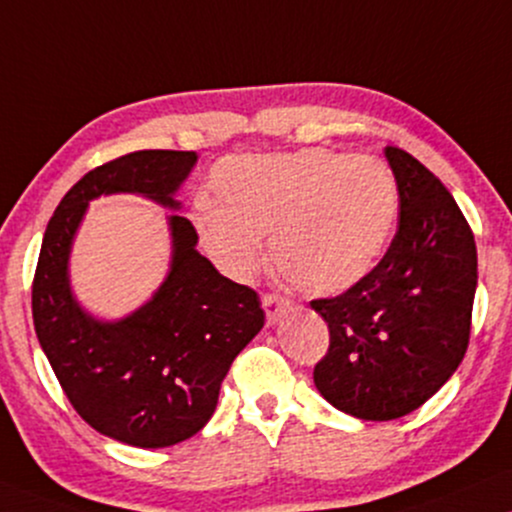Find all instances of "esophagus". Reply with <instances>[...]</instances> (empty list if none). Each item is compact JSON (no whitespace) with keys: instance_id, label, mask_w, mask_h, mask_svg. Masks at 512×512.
Returning a JSON list of instances; mask_svg holds the SVG:
<instances>
[{"instance_id":"1","label":"esophagus","mask_w":512,"mask_h":512,"mask_svg":"<svg viewBox=\"0 0 512 512\" xmlns=\"http://www.w3.org/2000/svg\"><path fill=\"white\" fill-rule=\"evenodd\" d=\"M263 311H266V320L268 325H275L277 320L282 318V313H287L289 308V301L285 299V296H277V294H266L263 296Z\"/></svg>"}]
</instances>
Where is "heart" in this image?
Segmentation results:
<instances>
[{
    "label": "heart",
    "mask_w": 512,
    "mask_h": 512,
    "mask_svg": "<svg viewBox=\"0 0 512 512\" xmlns=\"http://www.w3.org/2000/svg\"><path fill=\"white\" fill-rule=\"evenodd\" d=\"M218 201L194 208L206 254L237 280L270 237L277 273L308 296L349 292L380 266L399 223V185L382 159L330 149L242 154L213 175Z\"/></svg>",
    "instance_id": "b5f03b06"
}]
</instances>
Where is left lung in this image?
<instances>
[{"label": "left lung", "instance_id": "1", "mask_svg": "<svg viewBox=\"0 0 512 512\" xmlns=\"http://www.w3.org/2000/svg\"><path fill=\"white\" fill-rule=\"evenodd\" d=\"M399 185V230L365 280L311 301L330 327L313 382L358 420L413 413L449 382L468 351L477 249L439 178L399 147H384Z\"/></svg>", "mask_w": 512, "mask_h": 512}]
</instances>
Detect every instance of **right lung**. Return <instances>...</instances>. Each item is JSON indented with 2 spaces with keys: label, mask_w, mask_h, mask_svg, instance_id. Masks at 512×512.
Returning <instances> with one entry per match:
<instances>
[{
  "label": "right lung",
  "mask_w": 512,
  "mask_h": 512,
  "mask_svg": "<svg viewBox=\"0 0 512 512\" xmlns=\"http://www.w3.org/2000/svg\"><path fill=\"white\" fill-rule=\"evenodd\" d=\"M194 151H135L68 189L44 232L33 282L40 346L68 401L104 437L163 449L194 437L216 410L237 353L261 332L254 289L227 280L197 251V230L168 216L170 263L140 308L118 320L85 311L71 287V251L90 201L137 194L170 211L197 166Z\"/></svg>",
  "instance_id": "right-lung-1"
}]
</instances>
